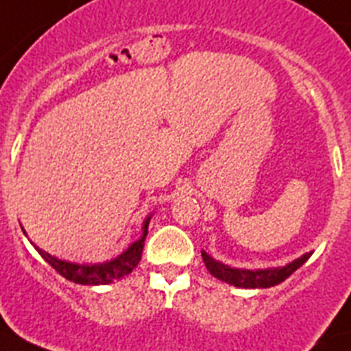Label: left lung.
I'll list each match as a JSON object with an SVG mask.
<instances>
[{"label": "left lung", "instance_id": "left-lung-1", "mask_svg": "<svg viewBox=\"0 0 351 351\" xmlns=\"http://www.w3.org/2000/svg\"><path fill=\"white\" fill-rule=\"evenodd\" d=\"M309 256H311V253H306V255L293 260L285 267L267 269V271H244V269H232L228 265H223V263L210 258L206 251H202V260L210 274L214 278H218V280L225 281V283L234 285V287L239 288H269L274 287V285H280L281 281L287 280L288 276L293 274Z\"/></svg>", "mask_w": 351, "mask_h": 351}]
</instances>
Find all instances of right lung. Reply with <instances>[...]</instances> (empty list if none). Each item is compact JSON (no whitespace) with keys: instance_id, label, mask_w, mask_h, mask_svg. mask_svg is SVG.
<instances>
[{"instance_id":"add662e5","label":"right lung","mask_w":351,"mask_h":351,"mask_svg":"<svg viewBox=\"0 0 351 351\" xmlns=\"http://www.w3.org/2000/svg\"><path fill=\"white\" fill-rule=\"evenodd\" d=\"M147 225L149 218L144 223V234H142V237L138 239L137 243H133L123 255L117 256L116 260H110V262L105 263H96V265H79V263L64 262V260H58L56 256L49 255V253L40 250V247H35L40 255H42V258L52 269H56V272H60L63 278H66L68 281H73V283L79 285H107L112 283L114 280H121L123 276L130 274L133 269L137 267L138 262H141L142 250H144Z\"/></svg>"}]
</instances>
